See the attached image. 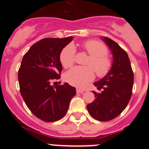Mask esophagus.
<instances>
[{
    "instance_id": "obj_1",
    "label": "esophagus",
    "mask_w": 149,
    "mask_h": 149,
    "mask_svg": "<svg viewBox=\"0 0 149 149\" xmlns=\"http://www.w3.org/2000/svg\"><path fill=\"white\" fill-rule=\"evenodd\" d=\"M76 91H77V93H83L84 92V89H79V88H77V89H76Z\"/></svg>"
}]
</instances>
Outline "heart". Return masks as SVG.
I'll list each match as a JSON object with an SVG mask.
<instances>
[{
	"label": "heart",
	"mask_w": 149,
	"mask_h": 149,
	"mask_svg": "<svg viewBox=\"0 0 149 149\" xmlns=\"http://www.w3.org/2000/svg\"><path fill=\"white\" fill-rule=\"evenodd\" d=\"M83 48L89 55L85 63L87 66H76L68 71L65 75V80L69 84L77 87H84L95 77L94 71L98 77H104L112 68V61L108 56L107 48L104 44L95 40L86 41ZM75 48L68 45L62 50L60 60L63 66L70 68L75 61Z\"/></svg>",
	"instance_id": "heart-1"
}]
</instances>
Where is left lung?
Returning a JSON list of instances; mask_svg holds the SVG:
<instances>
[{
  "instance_id": "8db88e82",
  "label": "left lung",
  "mask_w": 149,
  "mask_h": 149,
  "mask_svg": "<svg viewBox=\"0 0 149 149\" xmlns=\"http://www.w3.org/2000/svg\"><path fill=\"white\" fill-rule=\"evenodd\" d=\"M113 56L110 72L100 81L94 83L101 93L93 91L95 99L87 104L89 113L101 122L115 119L123 111L132 95L134 73L127 54L116 42L103 37Z\"/></svg>"
}]
</instances>
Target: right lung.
<instances>
[{
    "instance_id": "1",
    "label": "right lung",
    "mask_w": 149,
    "mask_h": 149,
    "mask_svg": "<svg viewBox=\"0 0 149 149\" xmlns=\"http://www.w3.org/2000/svg\"><path fill=\"white\" fill-rule=\"evenodd\" d=\"M72 36L46 38L33 45L24 54L18 74L20 93L29 110L45 122H56L66 113L76 89L65 83L51 86L63 70L60 60L62 50Z\"/></svg>"
}]
</instances>
